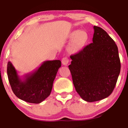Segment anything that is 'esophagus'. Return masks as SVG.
<instances>
[{
    "label": "esophagus",
    "mask_w": 128,
    "mask_h": 128,
    "mask_svg": "<svg viewBox=\"0 0 128 128\" xmlns=\"http://www.w3.org/2000/svg\"><path fill=\"white\" fill-rule=\"evenodd\" d=\"M62 64L64 65V66H66L69 62V59L67 58H63L62 60Z\"/></svg>",
    "instance_id": "esophagus-1"
}]
</instances>
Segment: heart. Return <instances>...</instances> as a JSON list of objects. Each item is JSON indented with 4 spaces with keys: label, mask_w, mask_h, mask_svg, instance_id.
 <instances>
[{
    "label": "heart",
    "mask_w": 128,
    "mask_h": 128,
    "mask_svg": "<svg viewBox=\"0 0 128 128\" xmlns=\"http://www.w3.org/2000/svg\"><path fill=\"white\" fill-rule=\"evenodd\" d=\"M69 37L72 40L68 46V50L73 53L81 50L88 41V34L84 30H74L70 33Z\"/></svg>",
    "instance_id": "b5f03b06"
}]
</instances>
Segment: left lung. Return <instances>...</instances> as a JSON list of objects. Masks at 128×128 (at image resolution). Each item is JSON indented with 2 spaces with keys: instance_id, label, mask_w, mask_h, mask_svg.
Returning <instances> with one entry per match:
<instances>
[{
  "instance_id": "obj_1",
  "label": "left lung",
  "mask_w": 128,
  "mask_h": 128,
  "mask_svg": "<svg viewBox=\"0 0 128 128\" xmlns=\"http://www.w3.org/2000/svg\"><path fill=\"white\" fill-rule=\"evenodd\" d=\"M93 28L92 42L71 55L68 66L76 92L88 102L102 100L112 94L121 70L115 42L102 28Z\"/></svg>"
}]
</instances>
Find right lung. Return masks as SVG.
I'll return each mask as SVG.
<instances>
[{
	"mask_svg": "<svg viewBox=\"0 0 128 128\" xmlns=\"http://www.w3.org/2000/svg\"><path fill=\"white\" fill-rule=\"evenodd\" d=\"M61 66L60 60L45 61L37 69L26 74L22 79L11 62H8L7 75L13 92L20 100L40 104L50 94L53 81Z\"/></svg>",
	"mask_w": 128,
	"mask_h": 128,
	"instance_id": "right-lung-1",
	"label": "right lung"
}]
</instances>
